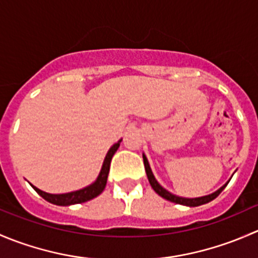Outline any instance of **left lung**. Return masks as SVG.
Masks as SVG:
<instances>
[{"label":"left lung","mask_w":258,"mask_h":258,"mask_svg":"<svg viewBox=\"0 0 258 258\" xmlns=\"http://www.w3.org/2000/svg\"><path fill=\"white\" fill-rule=\"evenodd\" d=\"M144 157V163H145V170H146V173H147V178L148 181H150V184L151 187H152L153 189H155V192L157 195H160L161 197H163L165 200H167V201H171V202H175V204H178V205H183V206H189V207H197V206H201V205H205V204H209V202L212 201V200H215L216 197L218 196V195L221 194V192L225 189V187L227 186V183L230 182V179H228L227 182H226L225 184H223L221 188H218L217 191L213 192V194L211 195H207V196H202V197H196V199H184V197H179V196H176V195L171 194V192H168L167 189L163 188L162 186H161L160 183L157 182V179L155 178V176H153L152 173V170H151L150 167V163H148L147 161V157L144 155L142 156Z\"/></svg>","instance_id":"left-lung-1"}]
</instances>
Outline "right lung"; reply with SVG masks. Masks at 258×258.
I'll list each match as a JSON object with an SVG mask.
<instances>
[{
	"label": "right lung",
	"mask_w": 258,
	"mask_h": 258,
	"mask_svg": "<svg viewBox=\"0 0 258 258\" xmlns=\"http://www.w3.org/2000/svg\"><path fill=\"white\" fill-rule=\"evenodd\" d=\"M121 141L122 140H119L117 144H114L112 147L108 150L107 155H106L105 157V161H103L102 168H101L98 177L96 178V181L93 182V183H91L90 186L85 187V188L77 189V191H74V192H69V194L52 195V194H47V192L41 191V189H38L37 187H35L33 184H31V186H32L33 189H35L41 197H43L46 201L51 202V204L53 205H57V206H70V205L82 204V202L90 201V200L95 199V197H97L98 195L102 194V191L105 189L106 183H107L108 172H110L111 160H112L114 152L118 150Z\"/></svg>",
	"instance_id": "add662e5"
}]
</instances>
